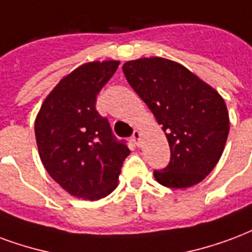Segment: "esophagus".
Masks as SVG:
<instances>
[{
    "mask_svg": "<svg viewBox=\"0 0 252 252\" xmlns=\"http://www.w3.org/2000/svg\"><path fill=\"white\" fill-rule=\"evenodd\" d=\"M140 132H139V129H135L133 131V133H132V140L135 141L136 145H139V143H140Z\"/></svg>",
    "mask_w": 252,
    "mask_h": 252,
    "instance_id": "esophagus-1",
    "label": "esophagus"
}]
</instances>
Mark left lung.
Here are the masks:
<instances>
[{
    "instance_id": "left-lung-1",
    "label": "left lung",
    "mask_w": 252,
    "mask_h": 252,
    "mask_svg": "<svg viewBox=\"0 0 252 252\" xmlns=\"http://www.w3.org/2000/svg\"><path fill=\"white\" fill-rule=\"evenodd\" d=\"M126 81L163 126L168 165L155 169L161 186L200 183L220 159L230 131L224 100L210 85L171 60L152 57L123 65Z\"/></svg>"
}]
</instances>
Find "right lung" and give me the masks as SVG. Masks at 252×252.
<instances>
[{
  "instance_id": "add662e5",
  "label": "right lung",
  "mask_w": 252,
  "mask_h": 252,
  "mask_svg": "<svg viewBox=\"0 0 252 252\" xmlns=\"http://www.w3.org/2000/svg\"><path fill=\"white\" fill-rule=\"evenodd\" d=\"M119 61L89 63L61 80L42 104L36 124L41 161L66 192L98 200L117 187L129 148L96 111L98 92Z\"/></svg>"
}]
</instances>
